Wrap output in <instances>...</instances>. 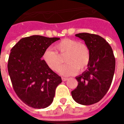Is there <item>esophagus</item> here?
<instances>
[{"label":"esophagus","instance_id":"34e87169","mask_svg":"<svg viewBox=\"0 0 124 124\" xmlns=\"http://www.w3.org/2000/svg\"><path fill=\"white\" fill-rule=\"evenodd\" d=\"M62 81L65 82V81H66V80H68V78H64V77H62Z\"/></svg>","mask_w":124,"mask_h":124}]
</instances>
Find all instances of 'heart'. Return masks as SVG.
<instances>
[{"label": "heart", "instance_id": "heart-1", "mask_svg": "<svg viewBox=\"0 0 124 124\" xmlns=\"http://www.w3.org/2000/svg\"><path fill=\"white\" fill-rule=\"evenodd\" d=\"M55 51L47 49L42 54V60L49 69L58 71L62 64L60 56L64 57L66 64L60 70V73L70 76L82 71L90 62L91 52L89 47L84 43H78L71 39H64L54 46Z\"/></svg>", "mask_w": 124, "mask_h": 124}]
</instances>
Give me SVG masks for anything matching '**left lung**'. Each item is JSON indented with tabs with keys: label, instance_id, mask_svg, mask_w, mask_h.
Returning a JSON list of instances; mask_svg holds the SVG:
<instances>
[{
	"label": "left lung",
	"instance_id": "1",
	"mask_svg": "<svg viewBox=\"0 0 124 124\" xmlns=\"http://www.w3.org/2000/svg\"><path fill=\"white\" fill-rule=\"evenodd\" d=\"M75 36L89 47L91 59L87 70L75 77L78 83L71 95L78 104L91 105L99 102L109 90L115 73V58L111 46L100 36L87 33Z\"/></svg>",
	"mask_w": 124,
	"mask_h": 124
}]
</instances>
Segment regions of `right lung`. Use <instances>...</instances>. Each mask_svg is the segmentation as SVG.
<instances>
[{"mask_svg":"<svg viewBox=\"0 0 124 124\" xmlns=\"http://www.w3.org/2000/svg\"><path fill=\"white\" fill-rule=\"evenodd\" d=\"M59 38L33 35L22 38L9 56L8 70L15 92L30 107L44 109L53 101L61 77L47 66L42 54Z\"/></svg>","mask_w":124,"mask_h":124,"instance_id":"obj_1","label":"right lung"}]
</instances>
